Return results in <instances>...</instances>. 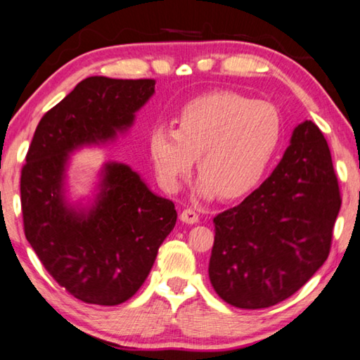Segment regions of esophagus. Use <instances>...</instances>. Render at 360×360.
I'll return each instance as SVG.
<instances>
[{
	"label": "esophagus",
	"mask_w": 360,
	"mask_h": 360,
	"mask_svg": "<svg viewBox=\"0 0 360 360\" xmlns=\"http://www.w3.org/2000/svg\"><path fill=\"white\" fill-rule=\"evenodd\" d=\"M181 221H182V222H186V224H191V225L197 224V222H198V214H197V211H195V210H191V208L184 210V211L181 212Z\"/></svg>",
	"instance_id": "34e87169"
}]
</instances>
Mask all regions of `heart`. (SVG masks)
I'll list each match as a JSON object with an SVG mask.
<instances>
[{
	"label": "heart",
	"mask_w": 360,
	"mask_h": 360,
	"mask_svg": "<svg viewBox=\"0 0 360 360\" xmlns=\"http://www.w3.org/2000/svg\"><path fill=\"white\" fill-rule=\"evenodd\" d=\"M178 127L157 125L149 135V154L157 179L176 192L198 157L195 184L205 198L221 193L238 198L259 184L283 141L279 109L230 90L197 96L181 109Z\"/></svg>",
	"instance_id": "1"
}]
</instances>
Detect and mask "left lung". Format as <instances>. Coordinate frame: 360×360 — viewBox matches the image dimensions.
Wrapping results in <instances>:
<instances>
[{"label":"left lung","instance_id":"8db88e82","mask_svg":"<svg viewBox=\"0 0 360 360\" xmlns=\"http://www.w3.org/2000/svg\"><path fill=\"white\" fill-rule=\"evenodd\" d=\"M340 206L330 149L304 120L270 178L214 217L208 273L217 295L259 309L295 294L327 260Z\"/></svg>","mask_w":360,"mask_h":360}]
</instances>
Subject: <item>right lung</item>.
Wrapping results in <instances>:
<instances>
[{"mask_svg": "<svg viewBox=\"0 0 360 360\" xmlns=\"http://www.w3.org/2000/svg\"><path fill=\"white\" fill-rule=\"evenodd\" d=\"M154 94V79H84L44 114L30 144L20 178L25 236L49 275L85 303L114 307L135 295L174 229V203L125 163L103 165L87 205L66 197L70 157L129 131Z\"/></svg>", "mask_w": 360, "mask_h": 360, "instance_id": "1", "label": "right lung"}]
</instances>
